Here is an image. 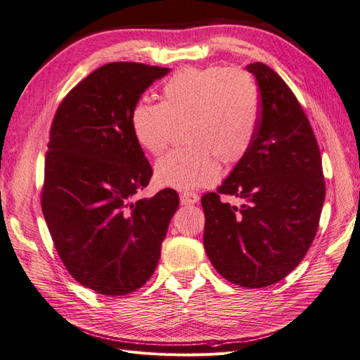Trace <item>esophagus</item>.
<instances>
[{
    "label": "esophagus",
    "instance_id": "34e87169",
    "mask_svg": "<svg viewBox=\"0 0 360 360\" xmlns=\"http://www.w3.org/2000/svg\"><path fill=\"white\" fill-rule=\"evenodd\" d=\"M180 201L184 205H192V204L200 201V197H198V193H195V192H183L180 195Z\"/></svg>",
    "mask_w": 360,
    "mask_h": 360
}]
</instances>
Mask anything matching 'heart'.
I'll return each mask as SVG.
<instances>
[{
  "instance_id": "heart-1",
  "label": "heart",
  "mask_w": 360,
  "mask_h": 360,
  "mask_svg": "<svg viewBox=\"0 0 360 360\" xmlns=\"http://www.w3.org/2000/svg\"><path fill=\"white\" fill-rule=\"evenodd\" d=\"M261 101L252 76L222 66L184 68L162 86V101L135 103L130 124L136 143L159 156L181 129L184 147L156 163L162 186L189 191L210 186L222 165L249 153L259 124Z\"/></svg>"
}]
</instances>
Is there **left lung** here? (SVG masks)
Returning a JSON list of instances; mask_svg holds the SVG:
<instances>
[{"mask_svg":"<svg viewBox=\"0 0 360 360\" xmlns=\"http://www.w3.org/2000/svg\"><path fill=\"white\" fill-rule=\"evenodd\" d=\"M254 73L261 115L249 153L216 192L202 195L204 248L226 281L276 284L299 266L319 230L326 183L317 138L284 79L264 63ZM222 194L245 200L240 210Z\"/></svg>","mask_w":360,"mask_h":360,"instance_id":"1","label":"left lung"}]
</instances>
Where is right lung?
Segmentation results:
<instances>
[{"mask_svg":"<svg viewBox=\"0 0 360 360\" xmlns=\"http://www.w3.org/2000/svg\"><path fill=\"white\" fill-rule=\"evenodd\" d=\"M168 72L103 64L64 96L52 120L43 216L64 267L103 296H124L151 278L179 209L174 189L136 198L153 169L130 124L141 94Z\"/></svg>","mask_w":360,"mask_h":360,"instance_id":"add662e5","label":"right lung"}]
</instances>
